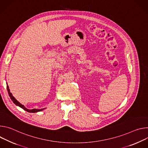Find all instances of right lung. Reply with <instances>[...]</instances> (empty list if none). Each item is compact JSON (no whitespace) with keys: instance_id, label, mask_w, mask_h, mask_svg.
I'll return each mask as SVG.
<instances>
[{"instance_id":"add662e5","label":"right lung","mask_w":148,"mask_h":148,"mask_svg":"<svg viewBox=\"0 0 148 148\" xmlns=\"http://www.w3.org/2000/svg\"><path fill=\"white\" fill-rule=\"evenodd\" d=\"M7 85V89H8V93H9V96H10V99H11V100L13 101V102L16 105V106H19V107H21V108H22L23 109H24L25 110H26V111H27V112H30V113H35V112H40V111H42V110H43V109H45V108H43V109H27L26 108H25V106L24 105H22L21 103H20L17 100H16L15 98H14V97H13V95H12V94L10 92V90H9V86H8V84H6Z\"/></svg>"}]
</instances>
